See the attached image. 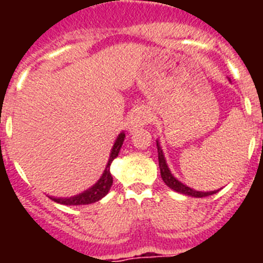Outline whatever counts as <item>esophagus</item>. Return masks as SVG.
Segmentation results:
<instances>
[{
	"mask_svg": "<svg viewBox=\"0 0 263 263\" xmlns=\"http://www.w3.org/2000/svg\"><path fill=\"white\" fill-rule=\"evenodd\" d=\"M148 121H150V111L146 108H138L133 117H132V120H130L129 130L132 132V130L138 129V127L147 124Z\"/></svg>",
	"mask_w": 263,
	"mask_h": 263,
	"instance_id": "34e87169",
	"label": "esophagus"
}]
</instances>
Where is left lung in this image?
Returning <instances> with one entry per match:
<instances>
[{
  "mask_svg": "<svg viewBox=\"0 0 263 263\" xmlns=\"http://www.w3.org/2000/svg\"><path fill=\"white\" fill-rule=\"evenodd\" d=\"M157 147H158V160H159V168H160V176L163 179V182L166 183L167 187H170L174 191L179 192V194L187 195V196H194V197H205L211 196V195L216 194L218 191H210V192H201L196 191V190H192V188L187 187L185 184H183L182 182H179L178 179L171 174L168 166L166 163V158H164L163 152H162V147H160L159 142L157 141Z\"/></svg>",
  "mask_w": 263,
  "mask_h": 263,
  "instance_id": "1",
  "label": "left lung"
}]
</instances>
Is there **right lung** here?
<instances>
[{"mask_svg":"<svg viewBox=\"0 0 263 263\" xmlns=\"http://www.w3.org/2000/svg\"><path fill=\"white\" fill-rule=\"evenodd\" d=\"M124 139H125V133L122 132V133L118 134L115 145H113V147H111L108 164H106L103 175H101V178L97 180L96 184H93L90 188H88L87 191L81 192V194L79 195H75V196H71V197L50 196V199H52L55 203L64 204V205H85V204L96 203V201H99L100 199H103V197L109 192L111 184H113V178H111V174H110V164L111 162L118 157V153H120L121 146H122V143H124Z\"/></svg>","mask_w":263,"mask_h":263,"instance_id":"add662e5","label":"right lung"}]
</instances>
